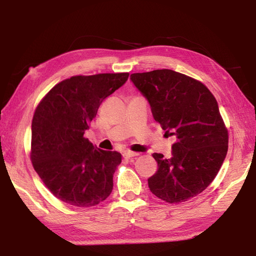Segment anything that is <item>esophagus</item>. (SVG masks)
<instances>
[{"label": "esophagus", "mask_w": 256, "mask_h": 256, "mask_svg": "<svg viewBox=\"0 0 256 256\" xmlns=\"http://www.w3.org/2000/svg\"><path fill=\"white\" fill-rule=\"evenodd\" d=\"M136 156H138V154L132 152V151H124V152H123V157L125 159H131V158L136 157Z\"/></svg>", "instance_id": "1"}]
</instances>
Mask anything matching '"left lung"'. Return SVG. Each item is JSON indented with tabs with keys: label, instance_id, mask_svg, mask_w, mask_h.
<instances>
[{
	"label": "left lung",
	"instance_id": "1",
	"mask_svg": "<svg viewBox=\"0 0 256 256\" xmlns=\"http://www.w3.org/2000/svg\"><path fill=\"white\" fill-rule=\"evenodd\" d=\"M130 79L154 120L177 138L170 158L152 154L158 170L148 178L149 188L168 203L188 201L211 184L226 158L228 132L218 102L200 81L167 68L133 73Z\"/></svg>",
	"mask_w": 256,
	"mask_h": 256
}]
</instances>
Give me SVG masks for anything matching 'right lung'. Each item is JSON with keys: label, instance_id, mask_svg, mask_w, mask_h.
Wrapping results in <instances>:
<instances>
[{"label": "right lung", "instance_id": "add662e5", "mask_svg": "<svg viewBox=\"0 0 256 256\" xmlns=\"http://www.w3.org/2000/svg\"><path fill=\"white\" fill-rule=\"evenodd\" d=\"M128 73L76 76L56 84L36 108L32 162L46 188L73 206H94L110 196L118 151L98 149L84 136L98 107L128 81Z\"/></svg>", "mask_w": 256, "mask_h": 256}]
</instances>
